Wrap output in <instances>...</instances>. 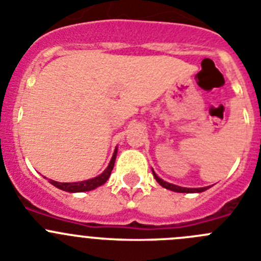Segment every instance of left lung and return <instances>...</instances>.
I'll list each match as a JSON object with an SVG mask.
<instances>
[{"label":"left lung","instance_id":"obj_1","mask_svg":"<svg viewBox=\"0 0 261 261\" xmlns=\"http://www.w3.org/2000/svg\"><path fill=\"white\" fill-rule=\"evenodd\" d=\"M153 175L154 177H155V180L158 181L161 186L163 187V188H167V190L170 191H174V192H187V193H191V192H202V191L208 190V187H204V188H183V187H179V186H175V184H171V183H167V181L162 180L161 177L158 176V175L155 174V172L153 171Z\"/></svg>","mask_w":261,"mask_h":261}]
</instances>
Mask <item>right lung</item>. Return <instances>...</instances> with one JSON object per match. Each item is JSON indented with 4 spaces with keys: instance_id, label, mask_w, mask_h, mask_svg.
<instances>
[{
    "instance_id": "add662e5",
    "label": "right lung",
    "mask_w": 261,
    "mask_h": 261,
    "mask_svg": "<svg viewBox=\"0 0 261 261\" xmlns=\"http://www.w3.org/2000/svg\"><path fill=\"white\" fill-rule=\"evenodd\" d=\"M116 154H117V150L115 149V153L114 155H112V158H111L110 165H108V167L106 168L105 171L99 175V176L93 177V179H89V180H85V181H78V183H59V181H55V180H49V183L53 184L55 187H57V188H60V190L66 191V192H85V191L95 190L96 187L105 184L106 181H107L108 177H110L111 171H112V168H114V165H115Z\"/></svg>"
}]
</instances>
